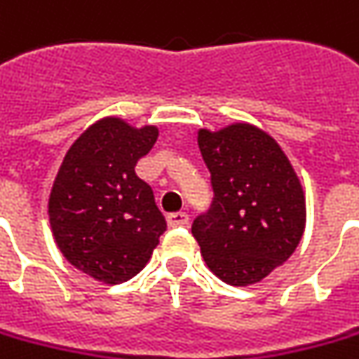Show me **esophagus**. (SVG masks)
Returning <instances> with one entry per match:
<instances>
[{
	"mask_svg": "<svg viewBox=\"0 0 359 359\" xmlns=\"http://www.w3.org/2000/svg\"><path fill=\"white\" fill-rule=\"evenodd\" d=\"M170 228H180V226H187L189 224V214L187 212H172L167 216Z\"/></svg>",
	"mask_w": 359,
	"mask_h": 359,
	"instance_id": "obj_1",
	"label": "esophagus"
}]
</instances>
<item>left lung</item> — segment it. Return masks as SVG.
<instances>
[{"instance_id":"obj_1","label":"left lung","mask_w":359,"mask_h":359,"mask_svg":"<svg viewBox=\"0 0 359 359\" xmlns=\"http://www.w3.org/2000/svg\"><path fill=\"white\" fill-rule=\"evenodd\" d=\"M214 202L192 224L202 257L218 279L248 287L297 250L306 226L301 179L275 139L245 121L200 129Z\"/></svg>"}]
</instances>
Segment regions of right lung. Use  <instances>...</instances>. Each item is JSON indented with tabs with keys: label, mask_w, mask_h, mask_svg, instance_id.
<instances>
[{
	"label": "right lung",
	"mask_w": 359,
	"mask_h": 359,
	"mask_svg": "<svg viewBox=\"0 0 359 359\" xmlns=\"http://www.w3.org/2000/svg\"><path fill=\"white\" fill-rule=\"evenodd\" d=\"M157 137V126L108 116L70 145L58 169L48 196L53 238L67 262L96 281L135 277L167 230L153 190L135 175Z\"/></svg>",
	"instance_id": "obj_1"
}]
</instances>
